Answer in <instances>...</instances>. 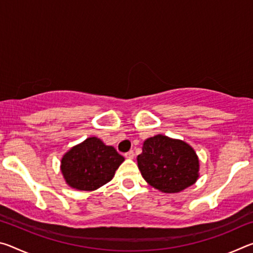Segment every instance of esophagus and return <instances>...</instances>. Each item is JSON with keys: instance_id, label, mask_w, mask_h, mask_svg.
<instances>
[{"instance_id": "34e87169", "label": "esophagus", "mask_w": 253, "mask_h": 253, "mask_svg": "<svg viewBox=\"0 0 253 253\" xmlns=\"http://www.w3.org/2000/svg\"><path fill=\"white\" fill-rule=\"evenodd\" d=\"M134 156H135L134 151H129V152H127L125 154V157L128 158V160H132V158H134Z\"/></svg>"}]
</instances>
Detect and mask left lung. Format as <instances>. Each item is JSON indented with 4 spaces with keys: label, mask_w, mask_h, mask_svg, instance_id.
Masks as SVG:
<instances>
[{
    "label": "left lung",
    "mask_w": 253,
    "mask_h": 253,
    "mask_svg": "<svg viewBox=\"0 0 253 253\" xmlns=\"http://www.w3.org/2000/svg\"><path fill=\"white\" fill-rule=\"evenodd\" d=\"M137 163L145 181L164 193H178L199 178L200 162L194 149L161 134L145 140Z\"/></svg>",
    "instance_id": "obj_1"
}]
</instances>
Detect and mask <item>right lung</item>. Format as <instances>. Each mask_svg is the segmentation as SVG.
Returning <instances> with one entry per match:
<instances>
[{
	"label": "right lung",
	"mask_w": 253,
	"mask_h": 253,
	"mask_svg": "<svg viewBox=\"0 0 253 253\" xmlns=\"http://www.w3.org/2000/svg\"><path fill=\"white\" fill-rule=\"evenodd\" d=\"M124 161L113 146H107L97 137H89L63 155L61 173L70 187L95 191L113 179Z\"/></svg>",
	"instance_id": "1"
}]
</instances>
